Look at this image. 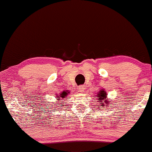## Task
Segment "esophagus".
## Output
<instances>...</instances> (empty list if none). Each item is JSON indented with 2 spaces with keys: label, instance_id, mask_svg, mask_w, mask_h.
<instances>
[{
  "label": "esophagus",
  "instance_id": "1",
  "mask_svg": "<svg viewBox=\"0 0 152 152\" xmlns=\"http://www.w3.org/2000/svg\"><path fill=\"white\" fill-rule=\"evenodd\" d=\"M78 90H79V92H80V93H82V92L84 91V86H78Z\"/></svg>",
  "mask_w": 152,
  "mask_h": 152
}]
</instances>
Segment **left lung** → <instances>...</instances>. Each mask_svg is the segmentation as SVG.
Segmentation results:
<instances>
[{
  "mask_svg": "<svg viewBox=\"0 0 152 152\" xmlns=\"http://www.w3.org/2000/svg\"><path fill=\"white\" fill-rule=\"evenodd\" d=\"M107 94L105 89L102 88L100 89L97 95L94 96V98H96L98 99V101L99 102V105H97L98 108L99 109V107H108V105L110 104V98H107Z\"/></svg>",
  "mask_w": 152,
  "mask_h": 152,
  "instance_id": "obj_1",
  "label": "left lung"
}]
</instances>
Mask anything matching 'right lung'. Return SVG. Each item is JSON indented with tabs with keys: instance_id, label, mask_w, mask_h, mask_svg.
Wrapping results in <instances>:
<instances>
[{
	"instance_id": "right-lung-1",
	"label": "right lung",
	"mask_w": 152,
	"mask_h": 152,
	"mask_svg": "<svg viewBox=\"0 0 152 152\" xmlns=\"http://www.w3.org/2000/svg\"><path fill=\"white\" fill-rule=\"evenodd\" d=\"M70 92L69 91V90H66V91H62L61 93L60 94H57L58 96H56L57 97V100H58V102H57L56 104H58V105H55V107H58V106H63L64 105H63V103H64V100L67 97V96L69 94H70ZM61 100V102H59V100ZM54 103H56V102H54Z\"/></svg>"
}]
</instances>
